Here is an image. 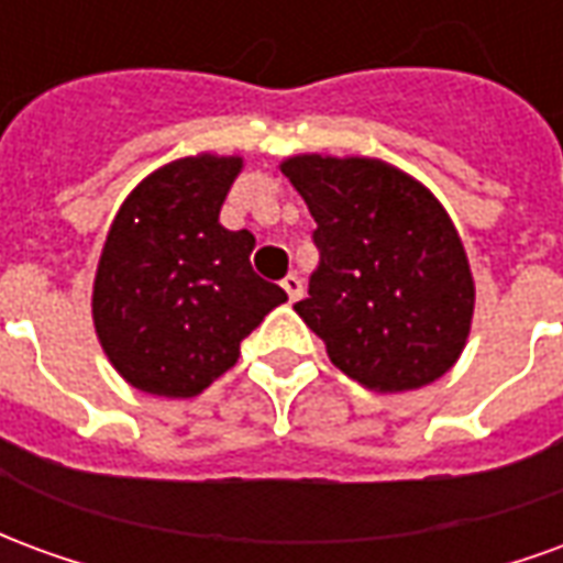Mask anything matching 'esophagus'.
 I'll return each mask as SVG.
<instances>
[{"instance_id": "esophagus-1", "label": "esophagus", "mask_w": 563, "mask_h": 563, "mask_svg": "<svg viewBox=\"0 0 563 563\" xmlns=\"http://www.w3.org/2000/svg\"><path fill=\"white\" fill-rule=\"evenodd\" d=\"M283 289L289 295V301H298V298L305 295V283H301L298 274H286V277H283Z\"/></svg>"}]
</instances>
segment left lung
Returning <instances> with one entry per match:
<instances>
[{
    "mask_svg": "<svg viewBox=\"0 0 563 563\" xmlns=\"http://www.w3.org/2000/svg\"><path fill=\"white\" fill-rule=\"evenodd\" d=\"M280 172L317 220L319 265L295 310L331 365L379 395L443 377L471 338L476 283L434 192L371 156L298 153Z\"/></svg>",
    "mask_w": 563,
    "mask_h": 563,
    "instance_id": "obj_1",
    "label": "left lung"
}]
</instances>
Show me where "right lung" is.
Returning <instances> with one entry per match:
<instances>
[{
  "instance_id": "1",
  "label": "right lung",
  "mask_w": 563,
  "mask_h": 563,
  "mask_svg": "<svg viewBox=\"0 0 563 563\" xmlns=\"http://www.w3.org/2000/svg\"><path fill=\"white\" fill-rule=\"evenodd\" d=\"M241 156L198 153L150 172L117 210L92 280V325L132 389L196 398L234 367L241 341L286 301L250 265L256 238L220 208Z\"/></svg>"
}]
</instances>
